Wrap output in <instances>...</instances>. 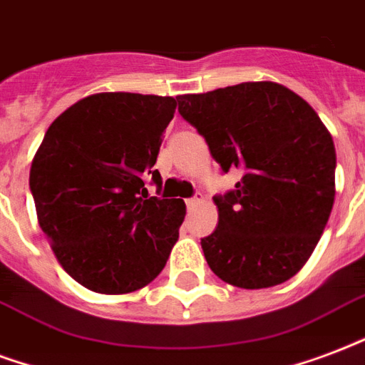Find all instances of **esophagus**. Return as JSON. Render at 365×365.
Here are the masks:
<instances>
[{
	"mask_svg": "<svg viewBox=\"0 0 365 365\" xmlns=\"http://www.w3.org/2000/svg\"><path fill=\"white\" fill-rule=\"evenodd\" d=\"M202 202H204V196H202V194H196L194 198L186 200V207H188V210L192 212V210H196V207H198V205L202 204Z\"/></svg>",
	"mask_w": 365,
	"mask_h": 365,
	"instance_id": "esophagus-1",
	"label": "esophagus"
}]
</instances>
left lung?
<instances>
[{"mask_svg": "<svg viewBox=\"0 0 365 365\" xmlns=\"http://www.w3.org/2000/svg\"><path fill=\"white\" fill-rule=\"evenodd\" d=\"M235 190L215 196L219 223L202 238L210 269L238 289L294 277L319 242L335 202L336 153L308 101L277 82H242L177 98Z\"/></svg>", "mask_w": 365, "mask_h": 365, "instance_id": "8db88e82", "label": "left lung"}]
</instances>
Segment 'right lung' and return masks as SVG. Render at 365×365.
<instances>
[{
    "label": "right lung",
    "instance_id": "obj_1",
    "mask_svg": "<svg viewBox=\"0 0 365 365\" xmlns=\"http://www.w3.org/2000/svg\"><path fill=\"white\" fill-rule=\"evenodd\" d=\"M177 109L171 96L101 92L82 98L51 125L30 167L38 223L57 262L100 294L146 287L165 267L186 205L148 198L153 169Z\"/></svg>",
    "mask_w": 365,
    "mask_h": 365
}]
</instances>
